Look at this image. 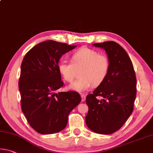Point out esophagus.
Here are the masks:
<instances>
[{"mask_svg":"<svg viewBox=\"0 0 153 153\" xmlns=\"http://www.w3.org/2000/svg\"><path fill=\"white\" fill-rule=\"evenodd\" d=\"M81 98H82V101H85L86 100V95H85V94H82Z\"/></svg>","mask_w":153,"mask_h":153,"instance_id":"34e87169","label":"esophagus"}]
</instances>
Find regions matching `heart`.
Here are the masks:
<instances>
[{
	"label": "heart",
	"mask_w": 153,
	"mask_h": 153,
	"mask_svg": "<svg viewBox=\"0 0 153 153\" xmlns=\"http://www.w3.org/2000/svg\"><path fill=\"white\" fill-rule=\"evenodd\" d=\"M110 69V62L107 56L86 47L73 53L71 62L62 60L58 66L60 76L67 82L74 80L77 71L81 70V78L68 87L69 90L81 93L89 91L93 84L96 86L101 85L107 78Z\"/></svg>",
	"instance_id": "1"
}]
</instances>
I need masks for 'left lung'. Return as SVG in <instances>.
I'll list each match as a JSON object with an SVG mask.
<instances>
[{
	"label": "left lung",
	"instance_id": "1",
	"mask_svg": "<svg viewBox=\"0 0 153 153\" xmlns=\"http://www.w3.org/2000/svg\"><path fill=\"white\" fill-rule=\"evenodd\" d=\"M93 45L105 51L110 69L105 80L86 97V124L95 133L111 134L131 114L136 97V77L131 60L119 44L105 42Z\"/></svg>",
	"mask_w": 153,
	"mask_h": 153
}]
</instances>
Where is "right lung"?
<instances>
[{"instance_id": "right-lung-1", "label": "right lung", "mask_w": 153, "mask_h": 153, "mask_svg": "<svg viewBox=\"0 0 153 153\" xmlns=\"http://www.w3.org/2000/svg\"><path fill=\"white\" fill-rule=\"evenodd\" d=\"M76 45L48 40L26 53L21 65L19 90L21 106L30 127L41 134L63 130L69 113L80 103L76 91L59 92L63 86L58 66L61 56Z\"/></svg>"}]
</instances>
